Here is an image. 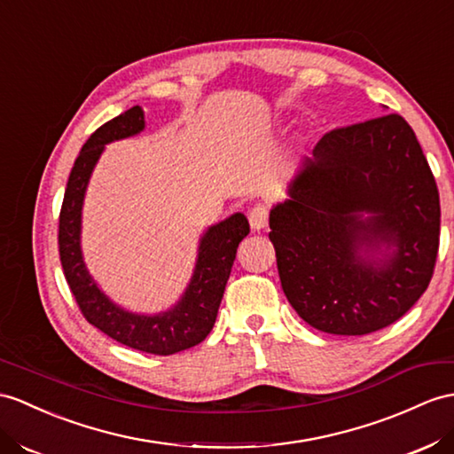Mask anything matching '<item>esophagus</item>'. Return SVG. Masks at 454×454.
Returning a JSON list of instances; mask_svg holds the SVG:
<instances>
[{"label": "esophagus", "instance_id": "34e87169", "mask_svg": "<svg viewBox=\"0 0 454 454\" xmlns=\"http://www.w3.org/2000/svg\"><path fill=\"white\" fill-rule=\"evenodd\" d=\"M268 217H270V209H268V207L262 206V204L254 206V207L250 209V212H248L250 227H252L254 231L265 229V227H268Z\"/></svg>", "mask_w": 454, "mask_h": 454}]
</instances>
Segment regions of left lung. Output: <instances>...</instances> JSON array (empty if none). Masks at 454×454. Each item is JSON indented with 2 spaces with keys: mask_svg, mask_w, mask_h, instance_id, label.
I'll list each match as a JSON object with an SVG mask.
<instances>
[{
  "mask_svg": "<svg viewBox=\"0 0 454 454\" xmlns=\"http://www.w3.org/2000/svg\"><path fill=\"white\" fill-rule=\"evenodd\" d=\"M312 153L270 212L283 293L324 333H373L411 310L434 275V173L399 114L333 129Z\"/></svg>",
  "mask_w": 454,
  "mask_h": 454,
  "instance_id": "8db88e82",
  "label": "left lung"
}]
</instances>
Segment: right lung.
Masks as SVG:
<instances>
[{
    "label": "right lung",
    "instance_id": "add662e5",
    "mask_svg": "<svg viewBox=\"0 0 454 454\" xmlns=\"http://www.w3.org/2000/svg\"><path fill=\"white\" fill-rule=\"evenodd\" d=\"M144 129V112L135 106L92 132L76 158L59 214V258L65 279L88 324L121 345L148 355L169 356L202 342L212 331L223 298L239 242L250 233L248 219L235 214L209 227L198 247L192 279L171 310L156 316L132 314L98 289L81 252V212L84 192L106 144L135 137Z\"/></svg>",
    "mask_w": 454,
    "mask_h": 454
}]
</instances>
